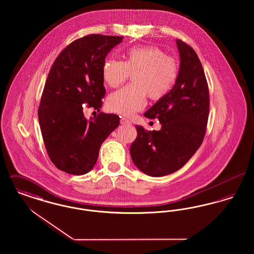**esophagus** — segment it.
Masks as SVG:
<instances>
[{
    "mask_svg": "<svg viewBox=\"0 0 254 254\" xmlns=\"http://www.w3.org/2000/svg\"><path fill=\"white\" fill-rule=\"evenodd\" d=\"M120 123H121V125H129L130 124V122L128 121L127 119H126V118H121Z\"/></svg>",
    "mask_w": 254,
    "mask_h": 254,
    "instance_id": "1",
    "label": "esophagus"
}]
</instances>
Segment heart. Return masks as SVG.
<instances>
[{
    "label": "heart",
    "mask_w": 254,
    "mask_h": 254,
    "mask_svg": "<svg viewBox=\"0 0 254 254\" xmlns=\"http://www.w3.org/2000/svg\"><path fill=\"white\" fill-rule=\"evenodd\" d=\"M129 74H133V85L111 93L107 99L109 111L127 117L145 108L146 95L154 101L167 96L177 81L179 64L152 46L134 47L127 50L124 62L108 59L103 64L102 77L110 87L122 85Z\"/></svg>",
    "instance_id": "obj_1"
}]
</instances>
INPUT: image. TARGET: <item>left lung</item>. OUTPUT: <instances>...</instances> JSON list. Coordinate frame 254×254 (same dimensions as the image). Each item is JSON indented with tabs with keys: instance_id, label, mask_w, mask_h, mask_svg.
I'll return each instance as SVG.
<instances>
[{
	"instance_id": "1",
	"label": "left lung",
	"mask_w": 254,
	"mask_h": 254,
	"mask_svg": "<svg viewBox=\"0 0 254 254\" xmlns=\"http://www.w3.org/2000/svg\"><path fill=\"white\" fill-rule=\"evenodd\" d=\"M180 55L177 81L166 97L145 112L158 119L160 130L146 131L136 126L137 138L130 145L134 165L146 175L171 174L194 155L205 137L209 112V94L202 64L196 52L176 40Z\"/></svg>"
}]
</instances>
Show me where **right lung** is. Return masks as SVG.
<instances>
[{
  "label": "right lung",
  "instance_id": "1",
  "mask_svg": "<svg viewBox=\"0 0 254 254\" xmlns=\"http://www.w3.org/2000/svg\"><path fill=\"white\" fill-rule=\"evenodd\" d=\"M123 37L91 34L64 49L49 73L38 118L43 140L57 169L83 175L96 164L101 145L120 124L115 114L99 113L87 120L84 106L97 111L106 94L102 68Z\"/></svg>",
  "mask_w": 254,
  "mask_h": 254
}]
</instances>
